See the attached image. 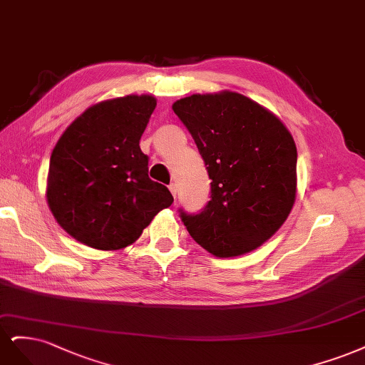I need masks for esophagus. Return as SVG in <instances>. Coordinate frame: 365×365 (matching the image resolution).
<instances>
[{
	"instance_id": "esophagus-1",
	"label": "esophagus",
	"mask_w": 365,
	"mask_h": 365,
	"mask_svg": "<svg viewBox=\"0 0 365 365\" xmlns=\"http://www.w3.org/2000/svg\"><path fill=\"white\" fill-rule=\"evenodd\" d=\"M168 190H170V192L175 197V192H178V186H175V183H171V185L168 186Z\"/></svg>"
}]
</instances>
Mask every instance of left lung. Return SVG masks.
I'll return each instance as SVG.
<instances>
[{"label": "left lung", "mask_w": 365, "mask_h": 365, "mask_svg": "<svg viewBox=\"0 0 365 365\" xmlns=\"http://www.w3.org/2000/svg\"><path fill=\"white\" fill-rule=\"evenodd\" d=\"M209 174L210 200L180 218L218 257L249 253L288 218L297 191L296 143L274 113L238 92L194 93L173 104Z\"/></svg>", "instance_id": "1"}]
</instances>
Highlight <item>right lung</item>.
I'll return each instance as SVG.
<instances>
[{"label":"right lung","mask_w":365,"mask_h":365,"mask_svg":"<svg viewBox=\"0 0 365 365\" xmlns=\"http://www.w3.org/2000/svg\"><path fill=\"white\" fill-rule=\"evenodd\" d=\"M156 108L151 96L91 106L68 125L50 158L46 202L81 244L120 250L133 244L174 198L148 178L139 139Z\"/></svg>","instance_id":"right-lung-1"}]
</instances>
